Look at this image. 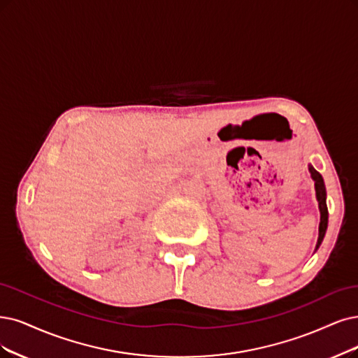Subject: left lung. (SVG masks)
Wrapping results in <instances>:
<instances>
[{
    "label": "left lung",
    "mask_w": 358,
    "mask_h": 358,
    "mask_svg": "<svg viewBox=\"0 0 358 358\" xmlns=\"http://www.w3.org/2000/svg\"><path fill=\"white\" fill-rule=\"evenodd\" d=\"M311 178L314 180V186H315V197L317 202H319V209H320V226H319V239H317V245H315V250L320 248L323 237L326 234L327 230V218H329V213H327V205H326V187H324V181L323 177L320 176L319 171H315L313 165L308 166Z\"/></svg>",
    "instance_id": "1"
}]
</instances>
